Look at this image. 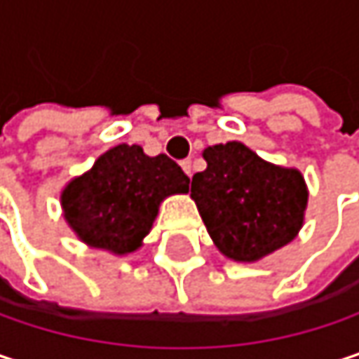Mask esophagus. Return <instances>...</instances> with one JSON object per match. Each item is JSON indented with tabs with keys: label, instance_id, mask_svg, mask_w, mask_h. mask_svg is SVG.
Wrapping results in <instances>:
<instances>
[{
	"label": "esophagus",
	"instance_id": "1",
	"mask_svg": "<svg viewBox=\"0 0 359 359\" xmlns=\"http://www.w3.org/2000/svg\"><path fill=\"white\" fill-rule=\"evenodd\" d=\"M180 166H182V170H184L187 177H193V162L191 160H182Z\"/></svg>",
	"mask_w": 359,
	"mask_h": 359
}]
</instances>
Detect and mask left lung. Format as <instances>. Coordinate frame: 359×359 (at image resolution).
I'll return each instance as SVG.
<instances>
[{"instance_id": "obj_1", "label": "left lung", "mask_w": 359, "mask_h": 359, "mask_svg": "<svg viewBox=\"0 0 359 359\" xmlns=\"http://www.w3.org/2000/svg\"><path fill=\"white\" fill-rule=\"evenodd\" d=\"M203 158L191 197L222 255L252 263L296 238L309 203L300 170L269 164L241 142L205 147Z\"/></svg>"}]
</instances>
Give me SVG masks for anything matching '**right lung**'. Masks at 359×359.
I'll use <instances>...</instances> for the list:
<instances>
[{
    "instance_id": "1",
    "label": "right lung",
    "mask_w": 359,
    "mask_h": 359,
    "mask_svg": "<svg viewBox=\"0 0 359 359\" xmlns=\"http://www.w3.org/2000/svg\"><path fill=\"white\" fill-rule=\"evenodd\" d=\"M189 191V177L166 154L149 158L140 146L111 147L61 193V208L80 241L114 255L142 246L160 203Z\"/></svg>"
}]
</instances>
